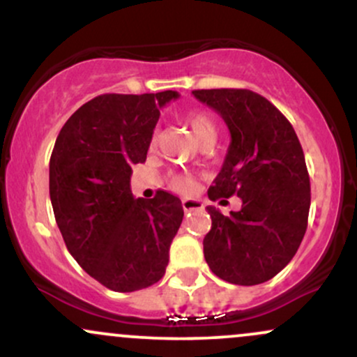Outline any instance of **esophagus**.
I'll list each match as a JSON object with an SVG mask.
<instances>
[{"mask_svg":"<svg viewBox=\"0 0 357 357\" xmlns=\"http://www.w3.org/2000/svg\"><path fill=\"white\" fill-rule=\"evenodd\" d=\"M202 208H203V204H202V202H198V199H191V198L183 199V210L186 213L195 211V210H202Z\"/></svg>","mask_w":357,"mask_h":357,"instance_id":"34e87169","label":"esophagus"}]
</instances>
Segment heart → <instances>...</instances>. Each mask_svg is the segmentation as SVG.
<instances>
[{
  "label": "heart",
  "instance_id": "obj_1",
  "mask_svg": "<svg viewBox=\"0 0 357 357\" xmlns=\"http://www.w3.org/2000/svg\"><path fill=\"white\" fill-rule=\"evenodd\" d=\"M183 122L191 129L192 136L202 142V146L215 142L216 124L213 117L203 109H190L183 114ZM154 142V141H153ZM171 190L188 195L195 190V178L190 173H173L167 178Z\"/></svg>",
  "mask_w": 357,
  "mask_h": 357
}]
</instances>
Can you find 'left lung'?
Listing matches in <instances>:
<instances>
[{
	"label": "left lung",
	"instance_id": "left-lung-1",
	"mask_svg": "<svg viewBox=\"0 0 357 357\" xmlns=\"http://www.w3.org/2000/svg\"><path fill=\"white\" fill-rule=\"evenodd\" d=\"M192 96L223 117L231 136L208 198L236 195L243 203L230 216L206 208V264L230 284H264L292 260L305 235L310 179L304 151L284 114L257 92L211 89Z\"/></svg>",
	"mask_w": 357,
	"mask_h": 357
}]
</instances>
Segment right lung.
I'll return each mask as SVG.
<instances>
[{
  "label": "right lung",
  "mask_w": 357,
  "mask_h": 357,
  "mask_svg": "<svg viewBox=\"0 0 357 357\" xmlns=\"http://www.w3.org/2000/svg\"><path fill=\"white\" fill-rule=\"evenodd\" d=\"M178 92L104 93L61 127L50 158V199L68 252L114 292L165 275L184 216L181 199L158 191L134 199L132 166L146 161L159 110Z\"/></svg>",
  "instance_id": "obj_1"
}]
</instances>
